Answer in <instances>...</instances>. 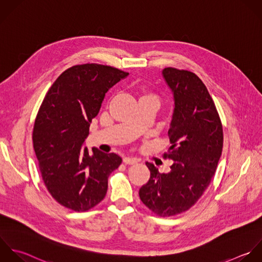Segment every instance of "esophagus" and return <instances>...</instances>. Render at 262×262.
Returning <instances> with one entry per match:
<instances>
[{"instance_id": "esophagus-1", "label": "esophagus", "mask_w": 262, "mask_h": 262, "mask_svg": "<svg viewBox=\"0 0 262 262\" xmlns=\"http://www.w3.org/2000/svg\"><path fill=\"white\" fill-rule=\"evenodd\" d=\"M138 162H139V160L137 158H133V157H125L123 159V163L128 164V165H134V164H137Z\"/></svg>"}]
</instances>
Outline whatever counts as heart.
I'll return each mask as SVG.
<instances>
[{"instance_id": "1", "label": "heart", "mask_w": 262, "mask_h": 262, "mask_svg": "<svg viewBox=\"0 0 262 262\" xmlns=\"http://www.w3.org/2000/svg\"><path fill=\"white\" fill-rule=\"evenodd\" d=\"M145 97H152V96H150V95H144V96H142V98H145ZM141 98V99H142Z\"/></svg>"}]
</instances>
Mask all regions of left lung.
<instances>
[{
    "label": "left lung",
    "instance_id": "8db88e82",
    "mask_svg": "<svg viewBox=\"0 0 262 262\" xmlns=\"http://www.w3.org/2000/svg\"><path fill=\"white\" fill-rule=\"evenodd\" d=\"M171 90L174 109L168 129L171 146L164 158L173 160L168 173L147 162L150 179L139 195L159 216L190 209L209 186L224 145L223 125L207 88L193 72L167 67L162 70Z\"/></svg>",
    "mask_w": 262,
    "mask_h": 262
}]
</instances>
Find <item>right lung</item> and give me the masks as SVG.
<instances>
[{
  "instance_id": "1",
  "label": "right lung",
  "mask_w": 262,
  "mask_h": 262,
  "mask_svg": "<svg viewBox=\"0 0 262 262\" xmlns=\"http://www.w3.org/2000/svg\"><path fill=\"white\" fill-rule=\"evenodd\" d=\"M128 72L88 63L60 74L37 112L32 142L42 181L52 197L74 211L99 204L108 189V178L122 159L83 147L90 124L100 111L105 94Z\"/></svg>"
}]
</instances>
